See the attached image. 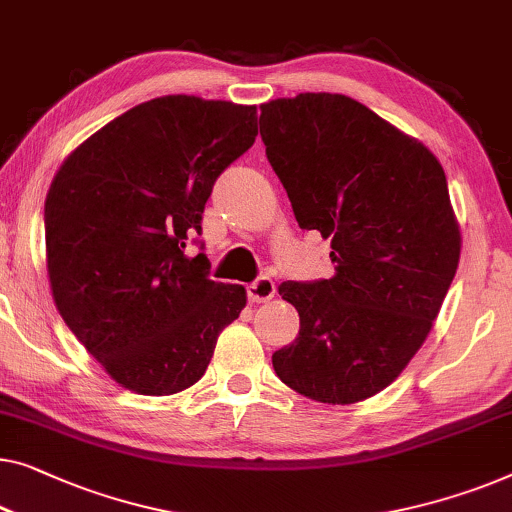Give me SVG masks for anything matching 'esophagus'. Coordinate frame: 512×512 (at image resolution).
<instances>
[{
    "instance_id": "34e87169",
    "label": "esophagus",
    "mask_w": 512,
    "mask_h": 512,
    "mask_svg": "<svg viewBox=\"0 0 512 512\" xmlns=\"http://www.w3.org/2000/svg\"><path fill=\"white\" fill-rule=\"evenodd\" d=\"M274 293H277V286H274V281L270 277H261L256 279L254 284L247 286V295L251 302H268L274 298Z\"/></svg>"
}]
</instances>
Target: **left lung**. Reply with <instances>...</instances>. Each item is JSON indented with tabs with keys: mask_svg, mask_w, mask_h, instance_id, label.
<instances>
[{
	"mask_svg": "<svg viewBox=\"0 0 512 512\" xmlns=\"http://www.w3.org/2000/svg\"><path fill=\"white\" fill-rule=\"evenodd\" d=\"M261 138L300 228L332 240L330 279L284 281L300 332L272 355L323 404L374 397L409 365L457 272L462 233L439 159L351 96L261 106Z\"/></svg>",
	"mask_w": 512,
	"mask_h": 512,
	"instance_id": "left-lung-1",
	"label": "left lung"
}]
</instances>
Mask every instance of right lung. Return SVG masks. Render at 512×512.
<instances>
[{
	"mask_svg": "<svg viewBox=\"0 0 512 512\" xmlns=\"http://www.w3.org/2000/svg\"><path fill=\"white\" fill-rule=\"evenodd\" d=\"M256 106L168 94L80 143L46 196V263L64 323L138 395L187 390L247 305L207 277L201 233L214 182L256 140Z\"/></svg>",
	"mask_w": 512,
	"mask_h": 512,
	"instance_id": "right-lung-1",
	"label": "right lung"
}]
</instances>
